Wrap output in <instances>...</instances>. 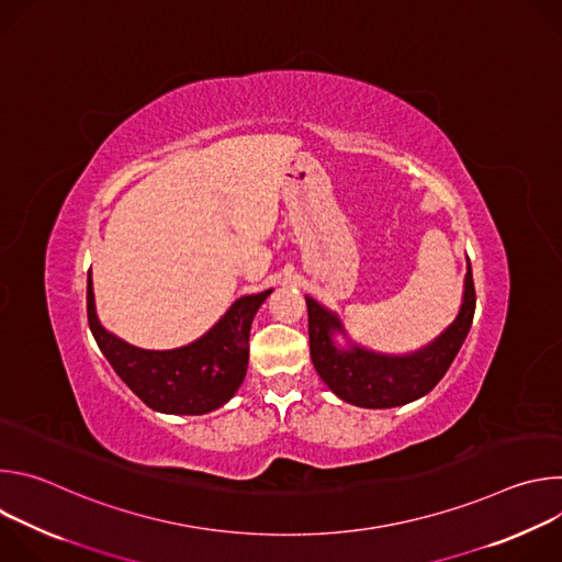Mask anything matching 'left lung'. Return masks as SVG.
I'll return each mask as SVG.
<instances>
[{
	"label": "left lung",
	"instance_id": "obj_1",
	"mask_svg": "<svg viewBox=\"0 0 562 562\" xmlns=\"http://www.w3.org/2000/svg\"><path fill=\"white\" fill-rule=\"evenodd\" d=\"M469 262V260H467ZM308 308V347L317 375L349 405L367 409H389L414 403L429 393L447 373L458 356L475 311V289L471 265H467L462 304L453 323L427 347L386 356L369 351L360 345L340 349L334 334H345L338 315L306 295Z\"/></svg>",
	"mask_w": 562,
	"mask_h": 562
}]
</instances>
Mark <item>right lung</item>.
<instances>
[{"label":"right lung","mask_w":562,"mask_h":562,"mask_svg":"<svg viewBox=\"0 0 562 562\" xmlns=\"http://www.w3.org/2000/svg\"><path fill=\"white\" fill-rule=\"evenodd\" d=\"M271 291L235 300L195 342L150 351L120 340L100 325L89 271V327L104 358L146 407L162 414L202 416L226 405L243 384L249 364L251 323Z\"/></svg>","instance_id":"right-lung-1"}]
</instances>
